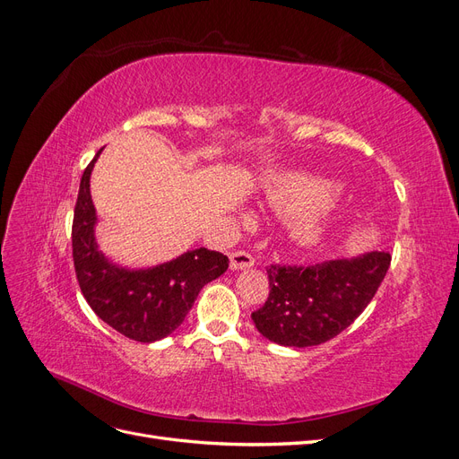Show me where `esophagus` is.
Here are the masks:
<instances>
[{"label":"esophagus","mask_w":459,"mask_h":459,"mask_svg":"<svg viewBox=\"0 0 459 459\" xmlns=\"http://www.w3.org/2000/svg\"><path fill=\"white\" fill-rule=\"evenodd\" d=\"M255 264V258L251 253L247 251H233L230 255V266L231 270H243V268H251Z\"/></svg>","instance_id":"34e87169"}]
</instances>
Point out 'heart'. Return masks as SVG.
<instances>
[{
  "mask_svg": "<svg viewBox=\"0 0 459 459\" xmlns=\"http://www.w3.org/2000/svg\"><path fill=\"white\" fill-rule=\"evenodd\" d=\"M333 186L316 176L295 174L277 179L270 187V203L290 220V238L300 247H312L325 238L329 214L325 204L333 197Z\"/></svg>",
  "mask_w": 459,
  "mask_h": 459,
  "instance_id": "obj_1",
  "label": "heart"
}]
</instances>
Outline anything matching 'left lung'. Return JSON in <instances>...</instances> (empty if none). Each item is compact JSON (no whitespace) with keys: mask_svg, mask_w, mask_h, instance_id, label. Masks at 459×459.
I'll return each mask as SVG.
<instances>
[{"mask_svg":"<svg viewBox=\"0 0 459 459\" xmlns=\"http://www.w3.org/2000/svg\"><path fill=\"white\" fill-rule=\"evenodd\" d=\"M391 255L371 253L356 260L270 264V295L251 314L256 329L283 346L322 344L349 327L381 287Z\"/></svg>","mask_w":459,"mask_h":459,"instance_id":"obj_1","label":"left lung"}]
</instances>
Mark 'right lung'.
Returning <instances> with one entry per match:
<instances>
[{
  "mask_svg": "<svg viewBox=\"0 0 459 459\" xmlns=\"http://www.w3.org/2000/svg\"><path fill=\"white\" fill-rule=\"evenodd\" d=\"M101 152V149H100ZM80 179L73 220V260L82 295L91 310L120 335L152 342L164 339L184 322L199 290L230 266L226 255L195 248L152 270L128 272L110 264L93 239L95 211L90 174L95 159Z\"/></svg>",
  "mask_w": 459,
  "mask_h": 459,
  "instance_id": "obj_1",
  "label": "right lung"
}]
</instances>
